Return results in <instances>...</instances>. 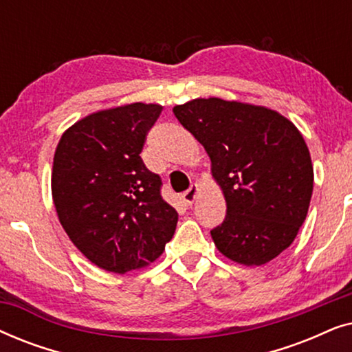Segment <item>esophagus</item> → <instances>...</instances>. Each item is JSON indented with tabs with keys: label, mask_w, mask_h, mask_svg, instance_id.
<instances>
[{
	"label": "esophagus",
	"mask_w": 352,
	"mask_h": 352,
	"mask_svg": "<svg viewBox=\"0 0 352 352\" xmlns=\"http://www.w3.org/2000/svg\"><path fill=\"white\" fill-rule=\"evenodd\" d=\"M197 195H199V186H192L189 190H186L184 194H182V201H184L186 205H192L197 199Z\"/></svg>",
	"instance_id": "34e87169"
}]
</instances>
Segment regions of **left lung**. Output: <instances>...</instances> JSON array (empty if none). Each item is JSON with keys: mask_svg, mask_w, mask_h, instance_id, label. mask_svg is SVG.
Instances as JSON below:
<instances>
[{"mask_svg": "<svg viewBox=\"0 0 352 352\" xmlns=\"http://www.w3.org/2000/svg\"><path fill=\"white\" fill-rule=\"evenodd\" d=\"M173 113L208 153L226 218L211 230L221 254L263 266L296 239L309 210L314 170L305 138L276 110L219 98L192 99Z\"/></svg>", "mask_w": 352, "mask_h": 352, "instance_id": "1", "label": "left lung"}]
</instances>
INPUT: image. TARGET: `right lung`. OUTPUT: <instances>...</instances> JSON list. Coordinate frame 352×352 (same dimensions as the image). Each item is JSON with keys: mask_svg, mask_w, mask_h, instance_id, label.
<instances>
[{"mask_svg": "<svg viewBox=\"0 0 352 352\" xmlns=\"http://www.w3.org/2000/svg\"><path fill=\"white\" fill-rule=\"evenodd\" d=\"M160 104L133 102L89 113L67 128L54 152L51 192L72 243L104 271L124 274L155 261L177 213L160 176L139 153Z\"/></svg>", "mask_w": 352, "mask_h": 352, "instance_id": "obj_1", "label": "right lung"}]
</instances>
